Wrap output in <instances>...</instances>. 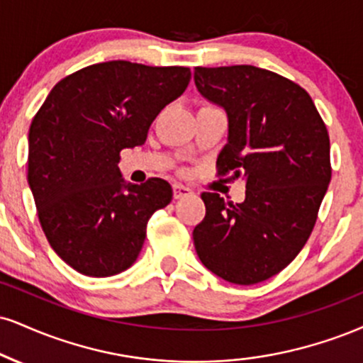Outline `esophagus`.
Listing matches in <instances>:
<instances>
[{
	"label": "esophagus",
	"mask_w": 363,
	"mask_h": 363,
	"mask_svg": "<svg viewBox=\"0 0 363 363\" xmlns=\"http://www.w3.org/2000/svg\"><path fill=\"white\" fill-rule=\"evenodd\" d=\"M172 189H174V199H182V198H187V196L193 194V191H191L189 187H186L182 184H174Z\"/></svg>",
	"instance_id": "34e87169"
}]
</instances>
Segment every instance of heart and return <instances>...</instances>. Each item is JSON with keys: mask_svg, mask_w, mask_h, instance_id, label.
<instances>
[{"mask_svg": "<svg viewBox=\"0 0 363 363\" xmlns=\"http://www.w3.org/2000/svg\"><path fill=\"white\" fill-rule=\"evenodd\" d=\"M204 106H208V104H204Z\"/></svg>", "mask_w": 363, "mask_h": 363, "instance_id": "obj_1", "label": "heart"}]
</instances>
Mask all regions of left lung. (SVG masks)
<instances>
[{"instance_id": "1", "label": "left lung", "mask_w": 363, "mask_h": 363, "mask_svg": "<svg viewBox=\"0 0 363 363\" xmlns=\"http://www.w3.org/2000/svg\"><path fill=\"white\" fill-rule=\"evenodd\" d=\"M203 98L228 116L218 174L242 177L245 201L203 193L193 231L199 260L231 284L250 286L286 269L308 242L331 179L326 125L303 87L255 65L196 67Z\"/></svg>"}]
</instances>
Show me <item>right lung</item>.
Returning <instances> with one entry per match:
<instances>
[{
	"label": "right lung",
	"mask_w": 363,
	"mask_h": 363,
	"mask_svg": "<svg viewBox=\"0 0 363 363\" xmlns=\"http://www.w3.org/2000/svg\"><path fill=\"white\" fill-rule=\"evenodd\" d=\"M189 81V67L93 64L57 82L35 115L28 186L50 247L77 272L115 276L137 260L148 220L170 203L172 187L159 177L126 182L120 152L145 143L152 121Z\"/></svg>",
	"instance_id": "obj_1"
}]
</instances>
